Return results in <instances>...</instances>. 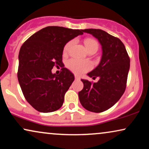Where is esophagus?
Returning <instances> with one entry per match:
<instances>
[{"label":"esophagus","mask_w":149,"mask_h":149,"mask_svg":"<svg viewBox=\"0 0 149 149\" xmlns=\"http://www.w3.org/2000/svg\"><path fill=\"white\" fill-rule=\"evenodd\" d=\"M74 77L76 79H80V77H79V76H77V75H74Z\"/></svg>","instance_id":"esophagus-1"}]
</instances>
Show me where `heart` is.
Segmentation results:
<instances>
[{
	"label": "heart",
	"instance_id": "heart-1",
	"mask_svg": "<svg viewBox=\"0 0 149 149\" xmlns=\"http://www.w3.org/2000/svg\"><path fill=\"white\" fill-rule=\"evenodd\" d=\"M85 45L89 52H95L98 49L99 44L93 38H86L84 40ZM74 44V40H70L64 47L63 53L66 54L70 48ZM66 67L74 74L81 75L92 68V64L87 60H81L79 59L72 58L67 61Z\"/></svg>",
	"mask_w": 149,
	"mask_h": 149
}]
</instances>
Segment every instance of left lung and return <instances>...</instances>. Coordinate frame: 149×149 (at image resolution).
Listing matches in <instances>:
<instances>
[{"label": "left lung", "instance_id": "obj_1", "mask_svg": "<svg viewBox=\"0 0 149 149\" xmlns=\"http://www.w3.org/2000/svg\"><path fill=\"white\" fill-rule=\"evenodd\" d=\"M83 32L97 38L102 47V57L98 66L89 72L97 83L81 79L83 89L79 92V101L87 111L102 113L109 109L125 92L130 59L125 45L119 38L100 29H85Z\"/></svg>", "mask_w": 149, "mask_h": 149}]
</instances>
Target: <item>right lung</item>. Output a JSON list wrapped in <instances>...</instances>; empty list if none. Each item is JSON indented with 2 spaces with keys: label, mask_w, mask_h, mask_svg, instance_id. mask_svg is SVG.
Instances as JSON below:
<instances>
[{
  "label": "right lung",
  "mask_w": 149,
  "mask_h": 149,
  "mask_svg": "<svg viewBox=\"0 0 149 149\" xmlns=\"http://www.w3.org/2000/svg\"><path fill=\"white\" fill-rule=\"evenodd\" d=\"M83 34V30L47 26L28 38L20 48L17 78L26 100L41 113L56 111L62 107L64 95L74 80L63 67L52 74L54 66H62V54L67 42Z\"/></svg>",
  "instance_id": "obj_1"
}]
</instances>
